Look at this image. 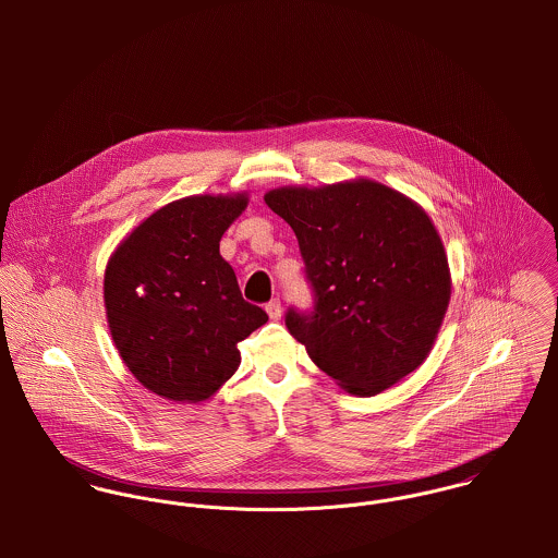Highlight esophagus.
Returning a JSON list of instances; mask_svg holds the SVG:
<instances>
[{"label": "esophagus", "instance_id": "obj_1", "mask_svg": "<svg viewBox=\"0 0 558 558\" xmlns=\"http://www.w3.org/2000/svg\"><path fill=\"white\" fill-rule=\"evenodd\" d=\"M266 312H268L270 319H281V314H283L281 301H279V299H272V301L266 305Z\"/></svg>", "mask_w": 558, "mask_h": 558}]
</instances>
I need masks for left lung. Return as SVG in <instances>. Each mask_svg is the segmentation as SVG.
Wrapping results in <instances>:
<instances>
[{
	"label": "left lung",
	"instance_id": "1",
	"mask_svg": "<svg viewBox=\"0 0 558 558\" xmlns=\"http://www.w3.org/2000/svg\"><path fill=\"white\" fill-rule=\"evenodd\" d=\"M264 202L299 240L314 307H290L286 326L319 369L363 398L414 372L451 299L429 217L372 180L275 189Z\"/></svg>",
	"mask_w": 558,
	"mask_h": 558
}]
</instances>
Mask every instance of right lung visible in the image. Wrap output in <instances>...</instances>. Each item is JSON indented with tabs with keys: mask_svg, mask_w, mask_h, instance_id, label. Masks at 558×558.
I'll list each match as a JSON object with an SVG mask.
<instances>
[{
	"mask_svg": "<svg viewBox=\"0 0 558 558\" xmlns=\"http://www.w3.org/2000/svg\"><path fill=\"white\" fill-rule=\"evenodd\" d=\"M244 195H197L162 206L111 255L105 307L131 374L171 401H204L239 369V341L266 324L240 294L219 242Z\"/></svg>",
	"mask_w": 558,
	"mask_h": 558,
	"instance_id": "1",
	"label": "right lung"
}]
</instances>
